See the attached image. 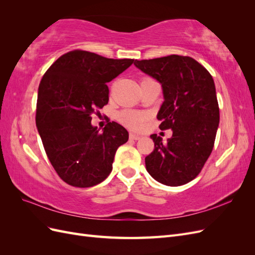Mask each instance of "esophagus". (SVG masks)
Segmentation results:
<instances>
[{"label": "esophagus", "mask_w": 255, "mask_h": 255, "mask_svg": "<svg viewBox=\"0 0 255 255\" xmlns=\"http://www.w3.org/2000/svg\"><path fill=\"white\" fill-rule=\"evenodd\" d=\"M129 139H132V140H139V139H140V136L135 135V134H129Z\"/></svg>", "instance_id": "34e87169"}]
</instances>
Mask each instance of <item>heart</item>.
Returning <instances> with one entry per match:
<instances>
[{
    "label": "heart",
    "mask_w": 255,
    "mask_h": 255,
    "mask_svg": "<svg viewBox=\"0 0 255 255\" xmlns=\"http://www.w3.org/2000/svg\"><path fill=\"white\" fill-rule=\"evenodd\" d=\"M144 80H151V79L150 78L142 79V81ZM145 118L146 116L144 113L133 111V110H123L119 112L117 115V120L121 123V125L133 130L139 129Z\"/></svg>",
    "instance_id": "obj_1"
}]
</instances>
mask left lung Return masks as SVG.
I'll return each instance as SVG.
<instances>
[{"mask_svg": "<svg viewBox=\"0 0 255 255\" xmlns=\"http://www.w3.org/2000/svg\"><path fill=\"white\" fill-rule=\"evenodd\" d=\"M134 65L163 87L165 101L157 114L160 129H172L167 142L150 137L154 150L145 157L153 179L180 186L201 172L214 148L219 125V106L211 73L189 56L135 60Z\"/></svg>", "mask_w": 255, "mask_h": 255, "instance_id": "obj_1", "label": "left lung"}]
</instances>
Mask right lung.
<instances>
[{
    "label": "right lung",
    "instance_id": "obj_1",
    "mask_svg": "<svg viewBox=\"0 0 255 255\" xmlns=\"http://www.w3.org/2000/svg\"><path fill=\"white\" fill-rule=\"evenodd\" d=\"M133 63L73 50L43 74L36 126L53 168L71 186L86 188L103 182L113 170L116 151L128 141V132L115 121L100 133L91 126V115L109 103L106 84Z\"/></svg>",
    "mask_w": 255,
    "mask_h": 255
}]
</instances>
